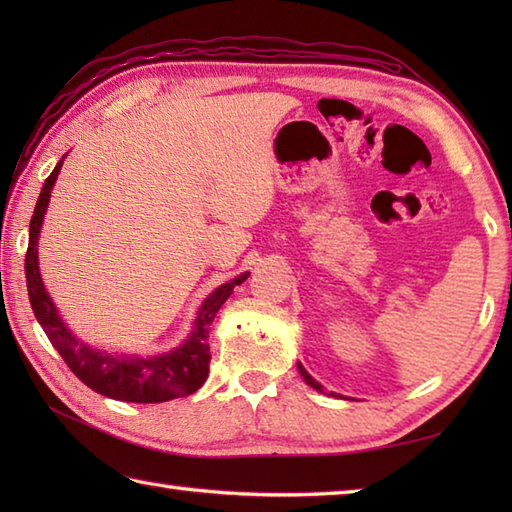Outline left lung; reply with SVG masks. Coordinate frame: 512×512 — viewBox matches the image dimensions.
Listing matches in <instances>:
<instances>
[{
  "label": "left lung",
  "instance_id": "8db88e82",
  "mask_svg": "<svg viewBox=\"0 0 512 512\" xmlns=\"http://www.w3.org/2000/svg\"><path fill=\"white\" fill-rule=\"evenodd\" d=\"M297 367H299V374L303 376V380H306V383H308L310 387H314V389H317V391H323V385H319L317 380H314V378H312V376L306 372V367H303L301 363H297Z\"/></svg>",
  "mask_w": 512,
  "mask_h": 512
}]
</instances>
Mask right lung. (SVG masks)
I'll list each match as a JSON object with an SVG mask.
<instances>
[{"instance_id": "1", "label": "right lung", "mask_w": 512, "mask_h": 512, "mask_svg": "<svg viewBox=\"0 0 512 512\" xmlns=\"http://www.w3.org/2000/svg\"><path fill=\"white\" fill-rule=\"evenodd\" d=\"M65 158V156H63ZM63 158L57 162V167L46 178V184L39 193V200L30 220V237H28V253H26V284H28V299L32 312L48 334L54 350H57L65 365H68L74 376L81 383L94 389L96 394H103L114 400L125 402H165L173 398L189 396L198 391L206 376H209V330L215 319L217 310L222 303L231 297L235 286L244 284L248 273H242L228 284L215 288L209 297L204 299L202 308L195 317L191 334L184 339L176 350L158 356H129V354H107L96 350V347L83 343L68 330V325L59 317V310L54 308L50 295L43 286L39 275V231L46 215L50 191L57 180Z\"/></svg>"}]
</instances>
